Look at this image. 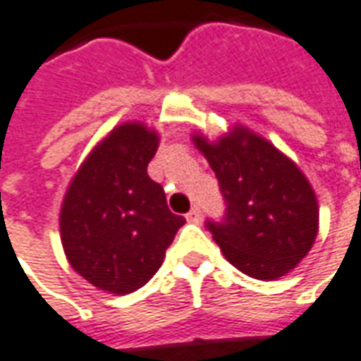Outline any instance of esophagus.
I'll return each instance as SVG.
<instances>
[{"mask_svg":"<svg viewBox=\"0 0 361 361\" xmlns=\"http://www.w3.org/2000/svg\"><path fill=\"white\" fill-rule=\"evenodd\" d=\"M185 219H188L190 223H195V225H197V223H201L200 207H193V209H191V212L185 215Z\"/></svg>","mask_w":361,"mask_h":361,"instance_id":"1","label":"esophagus"}]
</instances>
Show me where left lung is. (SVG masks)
I'll return each instance as SVG.
<instances>
[{
    "label": "left lung",
    "instance_id": "8db88e82",
    "mask_svg": "<svg viewBox=\"0 0 361 361\" xmlns=\"http://www.w3.org/2000/svg\"><path fill=\"white\" fill-rule=\"evenodd\" d=\"M191 140L215 171L227 205L223 221H207L223 257L259 281L296 269L318 235V201L300 168L241 124L217 140L201 132Z\"/></svg>",
    "mask_w": 361,
    "mask_h": 361
}]
</instances>
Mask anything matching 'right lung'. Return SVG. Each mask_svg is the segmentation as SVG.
<instances>
[{
	"label": "right lung",
	"mask_w": 361,
	"mask_h": 361,
	"mask_svg": "<svg viewBox=\"0 0 361 361\" xmlns=\"http://www.w3.org/2000/svg\"><path fill=\"white\" fill-rule=\"evenodd\" d=\"M160 136L144 122H124L90 149L68 183L59 227L68 264L109 294L148 283L185 223L166 203L148 164Z\"/></svg>",
	"instance_id": "right-lung-1"
}]
</instances>
